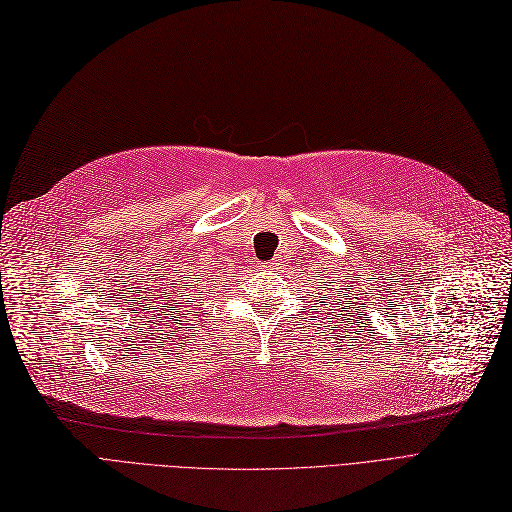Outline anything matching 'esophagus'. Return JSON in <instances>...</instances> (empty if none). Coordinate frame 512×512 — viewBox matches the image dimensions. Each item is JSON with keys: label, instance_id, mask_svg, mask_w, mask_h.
Returning a JSON list of instances; mask_svg holds the SVG:
<instances>
[{"label": "esophagus", "instance_id": "34e87169", "mask_svg": "<svg viewBox=\"0 0 512 512\" xmlns=\"http://www.w3.org/2000/svg\"><path fill=\"white\" fill-rule=\"evenodd\" d=\"M276 263H278V259H274V261H272V266H276Z\"/></svg>", "mask_w": 512, "mask_h": 512}]
</instances>
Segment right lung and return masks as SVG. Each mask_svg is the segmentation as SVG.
<instances>
[{
	"mask_svg": "<svg viewBox=\"0 0 512 512\" xmlns=\"http://www.w3.org/2000/svg\"><path fill=\"white\" fill-rule=\"evenodd\" d=\"M187 287H191V285H183V289H187Z\"/></svg>",
	"mask_w": 512,
	"mask_h": 512,
	"instance_id": "right-lung-1",
	"label": "right lung"
}]
</instances>
